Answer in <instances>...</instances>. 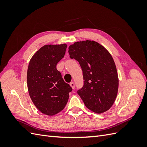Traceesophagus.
<instances>
[{
  "label": "esophagus",
  "mask_w": 147,
  "mask_h": 147,
  "mask_svg": "<svg viewBox=\"0 0 147 147\" xmlns=\"http://www.w3.org/2000/svg\"><path fill=\"white\" fill-rule=\"evenodd\" d=\"M70 86L72 88V89H74L75 88V83H74V82H71L70 83Z\"/></svg>",
  "instance_id": "1"
}]
</instances>
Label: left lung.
<instances>
[{"label":"left lung","instance_id":"obj_1","mask_svg":"<svg viewBox=\"0 0 147 147\" xmlns=\"http://www.w3.org/2000/svg\"><path fill=\"white\" fill-rule=\"evenodd\" d=\"M71 59L77 60L83 72V86L77 91L86 107L95 113L108 110L116 99L118 77L112 56L99 43L86 40L69 47Z\"/></svg>","mask_w":147,"mask_h":147}]
</instances>
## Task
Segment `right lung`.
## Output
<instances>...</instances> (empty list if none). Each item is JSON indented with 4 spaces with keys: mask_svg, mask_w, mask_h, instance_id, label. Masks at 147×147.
<instances>
[{
    "mask_svg": "<svg viewBox=\"0 0 147 147\" xmlns=\"http://www.w3.org/2000/svg\"><path fill=\"white\" fill-rule=\"evenodd\" d=\"M67 47L66 44L44 45L32 57L28 66L27 82L31 100L42 113L50 116L64 109L72 91L56 69Z\"/></svg>",
    "mask_w": 147,
    "mask_h": 147,
    "instance_id": "add662e5",
    "label": "right lung"
}]
</instances>
